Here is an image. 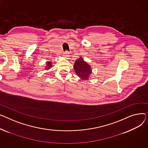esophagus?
Returning a JSON list of instances; mask_svg holds the SVG:
<instances>
[{"instance_id": "34e87169", "label": "esophagus", "mask_w": 148, "mask_h": 148, "mask_svg": "<svg viewBox=\"0 0 148 148\" xmlns=\"http://www.w3.org/2000/svg\"><path fill=\"white\" fill-rule=\"evenodd\" d=\"M69 52L68 51H66L63 53V57L67 58L69 57Z\"/></svg>"}]
</instances>
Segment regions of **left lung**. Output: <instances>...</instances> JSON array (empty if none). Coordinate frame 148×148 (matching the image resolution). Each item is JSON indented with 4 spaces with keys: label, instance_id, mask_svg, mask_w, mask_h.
<instances>
[{
    "label": "left lung",
    "instance_id": "1",
    "mask_svg": "<svg viewBox=\"0 0 148 148\" xmlns=\"http://www.w3.org/2000/svg\"><path fill=\"white\" fill-rule=\"evenodd\" d=\"M74 69L76 75L82 80L88 79L91 73L90 66L84 62L82 58H79L76 60Z\"/></svg>",
    "mask_w": 148,
    "mask_h": 148
}]
</instances>
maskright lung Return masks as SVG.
I'll use <instances>...</instances> for the list:
<instances>
[{
    "label": "right lung",
    "mask_w": 148,
    "mask_h": 148,
    "mask_svg": "<svg viewBox=\"0 0 148 148\" xmlns=\"http://www.w3.org/2000/svg\"><path fill=\"white\" fill-rule=\"evenodd\" d=\"M50 67H51V63L50 62H47V67H46V69H49Z\"/></svg>",
    "instance_id": "add662e5"
}]
</instances>
